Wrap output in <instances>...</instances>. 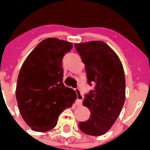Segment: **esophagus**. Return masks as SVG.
I'll return each instance as SVG.
<instances>
[{
  "mask_svg": "<svg viewBox=\"0 0 150 150\" xmlns=\"http://www.w3.org/2000/svg\"><path fill=\"white\" fill-rule=\"evenodd\" d=\"M75 92H76V102H75V104L76 105H81L82 102H83V95H82V91L80 89H79V88H75Z\"/></svg>",
  "mask_w": 150,
  "mask_h": 150,
  "instance_id": "esophagus-1",
  "label": "esophagus"
}]
</instances>
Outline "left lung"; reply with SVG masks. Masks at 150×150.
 <instances>
[{
	"label": "left lung",
	"mask_w": 150,
	"mask_h": 150,
	"mask_svg": "<svg viewBox=\"0 0 150 150\" xmlns=\"http://www.w3.org/2000/svg\"><path fill=\"white\" fill-rule=\"evenodd\" d=\"M85 64L88 84L94 89L85 95L83 106L91 112L88 120L79 123L85 134L106 133L119 116L125 100V78L119 57L101 41L74 44Z\"/></svg>",
	"instance_id": "obj_1"
}]
</instances>
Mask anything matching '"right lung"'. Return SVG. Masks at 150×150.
<instances>
[{"instance_id": "obj_1", "label": "right lung", "mask_w": 150, "mask_h": 150, "mask_svg": "<svg viewBox=\"0 0 150 150\" xmlns=\"http://www.w3.org/2000/svg\"><path fill=\"white\" fill-rule=\"evenodd\" d=\"M73 44L46 38L25 60L18 75L16 99L25 122L36 132H46L57 125L58 117L71 108L76 93L62 83V58Z\"/></svg>"}]
</instances>
